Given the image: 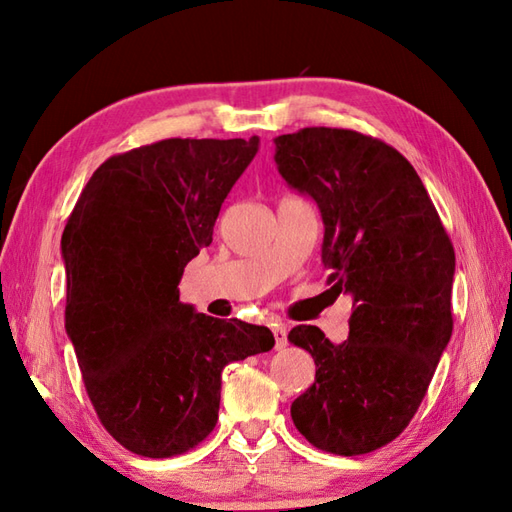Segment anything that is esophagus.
Wrapping results in <instances>:
<instances>
[{"mask_svg":"<svg viewBox=\"0 0 512 512\" xmlns=\"http://www.w3.org/2000/svg\"><path fill=\"white\" fill-rule=\"evenodd\" d=\"M273 334H275V350H284L288 345L286 325H273Z\"/></svg>","mask_w":512,"mask_h":512,"instance_id":"obj_1","label":"esophagus"}]
</instances>
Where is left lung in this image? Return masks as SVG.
Instances as JSON below:
<instances>
[{
  "mask_svg": "<svg viewBox=\"0 0 512 512\" xmlns=\"http://www.w3.org/2000/svg\"><path fill=\"white\" fill-rule=\"evenodd\" d=\"M275 162L317 202L328 284L354 299L341 345L317 325L290 330L317 365L292 422L321 451H376L405 431L451 339L453 244L416 169L383 140L306 127L275 138Z\"/></svg>",
  "mask_w": 512,
  "mask_h": 512,
  "instance_id": "1",
  "label": "left lung"
}]
</instances>
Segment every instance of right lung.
<instances>
[{
	"label": "right lung",
	"mask_w": 512,
	"mask_h": 512,
	"mask_svg": "<svg viewBox=\"0 0 512 512\" xmlns=\"http://www.w3.org/2000/svg\"><path fill=\"white\" fill-rule=\"evenodd\" d=\"M257 149V136L167 138L107 158L63 228L65 332L96 416L136 455L198 447L222 369L275 345L264 325L206 317L178 290Z\"/></svg>",
	"instance_id": "obj_1"
}]
</instances>
